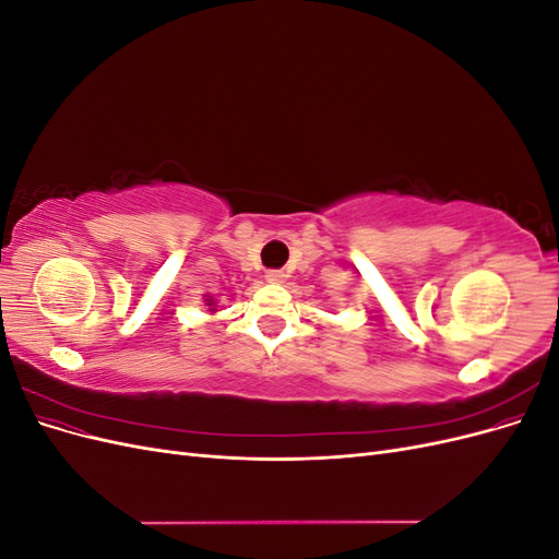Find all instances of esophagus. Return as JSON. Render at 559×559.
<instances>
[{
	"instance_id": "esophagus-1",
	"label": "esophagus",
	"mask_w": 559,
	"mask_h": 559,
	"mask_svg": "<svg viewBox=\"0 0 559 559\" xmlns=\"http://www.w3.org/2000/svg\"><path fill=\"white\" fill-rule=\"evenodd\" d=\"M265 280H267L270 284H282V282H284V273H282V270H267Z\"/></svg>"
}]
</instances>
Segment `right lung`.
Instances as JSON below:
<instances>
[{
  "label": "right lung",
  "mask_w": 559,
  "mask_h": 559,
  "mask_svg": "<svg viewBox=\"0 0 559 559\" xmlns=\"http://www.w3.org/2000/svg\"><path fill=\"white\" fill-rule=\"evenodd\" d=\"M207 306H210V308H212V306H214V302H212V300H210V298H207Z\"/></svg>",
  "instance_id": "add662e5"
}]
</instances>
